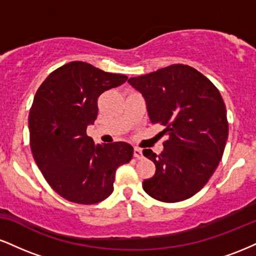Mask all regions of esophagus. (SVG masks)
I'll return each instance as SVG.
<instances>
[{
  "mask_svg": "<svg viewBox=\"0 0 256 256\" xmlns=\"http://www.w3.org/2000/svg\"><path fill=\"white\" fill-rule=\"evenodd\" d=\"M134 156L138 158V160H140V158H143V152L142 149L140 148H134Z\"/></svg>",
  "mask_w": 256,
  "mask_h": 256,
  "instance_id": "1",
  "label": "esophagus"
}]
</instances>
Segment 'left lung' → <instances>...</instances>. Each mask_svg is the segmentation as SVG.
I'll return each mask as SVG.
<instances>
[{
  "label": "left lung",
  "mask_w": 256,
  "mask_h": 256,
  "mask_svg": "<svg viewBox=\"0 0 256 256\" xmlns=\"http://www.w3.org/2000/svg\"><path fill=\"white\" fill-rule=\"evenodd\" d=\"M128 82L144 98L152 124L165 126L162 134L167 136L161 154L143 152L156 166L143 189L162 202L192 198L212 177L228 140L226 108L219 90L198 70L180 64Z\"/></svg>",
  "instance_id": "1"
}]
</instances>
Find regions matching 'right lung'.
I'll use <instances>...</instances> for the list:
<instances>
[{
	"label": "right lung",
	"instance_id": "right-lung-1",
	"mask_svg": "<svg viewBox=\"0 0 256 256\" xmlns=\"http://www.w3.org/2000/svg\"><path fill=\"white\" fill-rule=\"evenodd\" d=\"M126 79L72 61L52 72L34 95L28 116L32 154L46 180L68 201H104L113 192L116 168L132 158L128 143L95 144L86 134L98 118L100 95Z\"/></svg>",
	"mask_w": 256,
	"mask_h": 256
}]
</instances>
